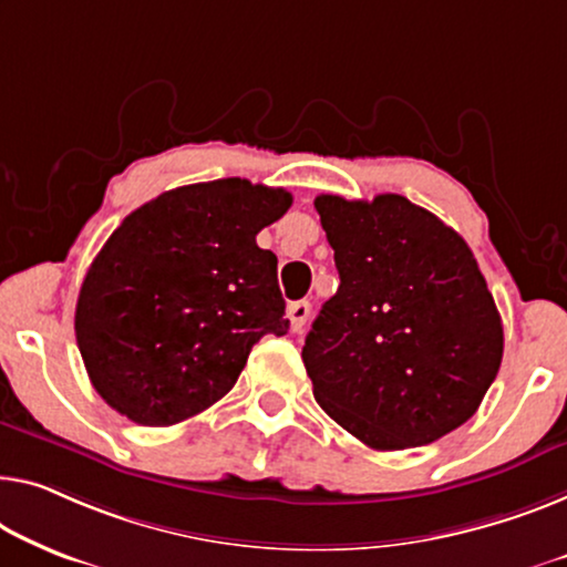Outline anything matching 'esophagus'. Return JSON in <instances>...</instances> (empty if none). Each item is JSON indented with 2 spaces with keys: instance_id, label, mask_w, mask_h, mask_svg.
I'll list each match as a JSON object with an SVG mask.
<instances>
[{
  "instance_id": "obj_1",
  "label": "esophagus",
  "mask_w": 567,
  "mask_h": 567,
  "mask_svg": "<svg viewBox=\"0 0 567 567\" xmlns=\"http://www.w3.org/2000/svg\"><path fill=\"white\" fill-rule=\"evenodd\" d=\"M310 316V302L308 300H295L287 306V318H290V328L295 333L302 331L306 320Z\"/></svg>"
}]
</instances>
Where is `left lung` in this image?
I'll return each instance as SVG.
<instances>
[{"mask_svg": "<svg viewBox=\"0 0 567 567\" xmlns=\"http://www.w3.org/2000/svg\"><path fill=\"white\" fill-rule=\"evenodd\" d=\"M341 285L302 346L316 402L374 451L461 427L502 364L504 331L468 244L396 193L318 196Z\"/></svg>", "mask_w": 567, "mask_h": 567, "instance_id": "8db88e82", "label": "left lung"}]
</instances>
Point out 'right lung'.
Instances as JSON below:
<instances>
[{
	"mask_svg": "<svg viewBox=\"0 0 567 567\" xmlns=\"http://www.w3.org/2000/svg\"><path fill=\"white\" fill-rule=\"evenodd\" d=\"M292 206L244 177L183 185L124 218L91 261L75 341L94 390L137 425L221 400L261 336H285L277 257L257 234Z\"/></svg>",
	"mask_w": 567,
	"mask_h": 567,
	"instance_id": "1",
	"label": "right lung"
}]
</instances>
